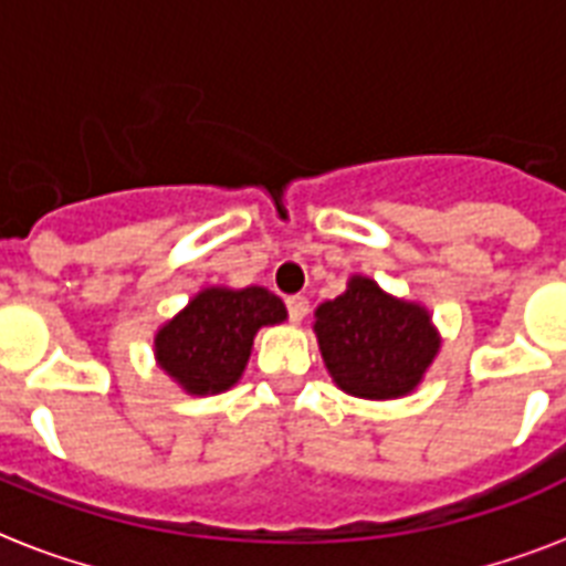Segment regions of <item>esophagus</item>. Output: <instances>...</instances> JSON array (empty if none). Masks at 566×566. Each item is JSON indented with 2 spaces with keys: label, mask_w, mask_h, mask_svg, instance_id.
<instances>
[{
  "label": "esophagus",
  "mask_w": 566,
  "mask_h": 566,
  "mask_svg": "<svg viewBox=\"0 0 566 566\" xmlns=\"http://www.w3.org/2000/svg\"><path fill=\"white\" fill-rule=\"evenodd\" d=\"M284 305H287V314H291L293 323H300V319H305V314H308V300H305V296H287Z\"/></svg>",
  "instance_id": "obj_1"
}]
</instances>
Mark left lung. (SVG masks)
I'll return each mask as SVG.
<instances>
[{
  "label": "left lung",
  "mask_w": 566,
  "mask_h": 566,
  "mask_svg": "<svg viewBox=\"0 0 566 566\" xmlns=\"http://www.w3.org/2000/svg\"><path fill=\"white\" fill-rule=\"evenodd\" d=\"M314 332L337 387L364 399L413 390L438 353L426 308L387 296L361 275L337 300L319 305Z\"/></svg>",
  "instance_id": "1"
}]
</instances>
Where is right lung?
<instances>
[{
	"label": "right lung",
	"instance_id": "1",
	"mask_svg": "<svg viewBox=\"0 0 566 566\" xmlns=\"http://www.w3.org/2000/svg\"><path fill=\"white\" fill-rule=\"evenodd\" d=\"M287 317L282 300L264 287L202 291L155 337V355L190 394H220L240 378L261 326Z\"/></svg>",
	"mask_w": 566,
	"mask_h": 566
}]
</instances>
